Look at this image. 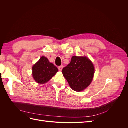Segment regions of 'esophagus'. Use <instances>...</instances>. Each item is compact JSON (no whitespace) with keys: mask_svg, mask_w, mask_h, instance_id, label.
<instances>
[{"mask_svg":"<svg viewBox=\"0 0 128 128\" xmlns=\"http://www.w3.org/2000/svg\"><path fill=\"white\" fill-rule=\"evenodd\" d=\"M63 68H64L63 66H59V67H58V69H59V70L60 71H62V70Z\"/></svg>","mask_w":128,"mask_h":128,"instance_id":"esophagus-1","label":"esophagus"}]
</instances>
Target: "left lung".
Listing matches in <instances>:
<instances>
[{
    "instance_id": "8db88e82",
    "label": "left lung",
    "mask_w": 128,
    "mask_h": 128,
    "mask_svg": "<svg viewBox=\"0 0 128 128\" xmlns=\"http://www.w3.org/2000/svg\"><path fill=\"white\" fill-rule=\"evenodd\" d=\"M62 72L73 90L80 92L90 86L94 78V67L86 56H73L70 63Z\"/></svg>"
}]
</instances>
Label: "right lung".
Here are the masks:
<instances>
[{
	"instance_id": "1",
	"label": "right lung",
	"mask_w": 128,
	"mask_h": 128,
	"mask_svg": "<svg viewBox=\"0 0 128 128\" xmlns=\"http://www.w3.org/2000/svg\"><path fill=\"white\" fill-rule=\"evenodd\" d=\"M32 69L34 79L41 84L47 83L58 72V69L44 56L33 66Z\"/></svg>"
}]
</instances>
